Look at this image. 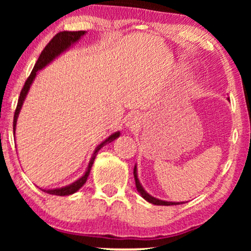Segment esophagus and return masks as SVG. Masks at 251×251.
I'll use <instances>...</instances> for the list:
<instances>
[{
  "label": "esophagus",
  "instance_id": "obj_1",
  "mask_svg": "<svg viewBox=\"0 0 251 251\" xmlns=\"http://www.w3.org/2000/svg\"><path fill=\"white\" fill-rule=\"evenodd\" d=\"M139 122H140L139 115L131 114V115H129L128 121H126V126H130V128H136V126H139Z\"/></svg>",
  "mask_w": 251,
  "mask_h": 251
}]
</instances>
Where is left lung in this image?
<instances>
[{
  "mask_svg": "<svg viewBox=\"0 0 251 251\" xmlns=\"http://www.w3.org/2000/svg\"><path fill=\"white\" fill-rule=\"evenodd\" d=\"M133 176H135V181H136V187H137V191L139 192L140 194H142V197L145 199L146 201H149L150 203H153V204H156V205H173V204H179V203H176V202H167V201H162V200H159V199H155L153 197H151L149 193H146L145 190H144L142 185H140L138 178H137V169H136V166H135V169H133Z\"/></svg>",
  "mask_w": 251,
  "mask_h": 251,
  "instance_id": "obj_1",
  "label": "left lung"
}]
</instances>
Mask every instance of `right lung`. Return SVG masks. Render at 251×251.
<instances>
[{
    "label": "right lung",
    "mask_w": 251,
    "mask_h": 251,
    "mask_svg": "<svg viewBox=\"0 0 251 251\" xmlns=\"http://www.w3.org/2000/svg\"><path fill=\"white\" fill-rule=\"evenodd\" d=\"M84 33H85V30H77V32H68V30H64V32H59V33H57L56 35L52 37V39H51L50 42L47 44L46 48H44L43 51L40 54L39 59H37V61H36L35 66H34V68H33L32 73H30L29 76L27 77L25 84H24L22 91H20L18 104H17L15 115H13V133H15L17 118H18V114L20 112V108H22L24 99H25L27 92H28V89L30 87V84H32L34 77L36 76L37 71L42 70V68L46 66L47 64H49L50 61L53 59V58H56L58 54H60L64 50H66L68 47H71V44H73L74 42H76L77 40H80L81 36L84 35ZM119 136H120V132L113 133V135L109 136L108 138L105 140V142H102L100 145H99L97 149H96L94 155H92L91 160H90V163H89L88 169H87V171H85L83 177H81L80 179L75 181V183L68 185V186H66V187L56 188V190H43V191L46 192V193L53 194V195H60V197H64V195L73 194L77 190H80V188L83 186V185L85 184V181H87V179H88V176H89V174H90L91 167H92V164H94L95 157H96V155H97L98 151L100 150L106 143L113 142V140L118 138Z\"/></svg>",
    "instance_id": "right-lung-1"
}]
</instances>
